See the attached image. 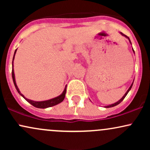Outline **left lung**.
I'll return each instance as SVG.
<instances>
[{"instance_id":"obj_1","label":"left lung","mask_w":150,"mask_h":150,"mask_svg":"<svg viewBox=\"0 0 150 150\" xmlns=\"http://www.w3.org/2000/svg\"><path fill=\"white\" fill-rule=\"evenodd\" d=\"M120 34H122V35H123V36H125V37H126V38H128V39H129V41H130V39H129V37H127V36H126V35H125V34H123V33H122V32H120ZM130 44H131V42H130ZM133 51H134V50H133ZM134 53H135V52H134ZM132 84H133V83H132V85H131V86H130V87H129V89H128V91H127V92H126V93H125V94H124V96H123V97H122V98H121V99H120L119 101H117V102H116V103H114V104H111V105H109V106H106V108H110V107H113V106H116V105L119 104H120V102H121V101H123V99H124V98H125V97H126V95H127V94H128V92H129V91H130V89H131V88H132Z\"/></svg>"}]
</instances>
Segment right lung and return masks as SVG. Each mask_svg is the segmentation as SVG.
Masks as SVG:
<instances>
[{
  "instance_id": "add662e5",
  "label": "right lung",
  "mask_w": 150,
  "mask_h": 150,
  "mask_svg": "<svg viewBox=\"0 0 150 150\" xmlns=\"http://www.w3.org/2000/svg\"><path fill=\"white\" fill-rule=\"evenodd\" d=\"M16 51H17V49L15 50V53H16ZM15 54H14V56H13V69H12V77H13V82H14V85H15V88H16L17 91H18V93L20 94V95H22V97L25 98L26 100L28 101V102L30 103V104H32V106H35V107H37V108H48V107H51V106H55V105H56V104H59V103H61V102H62V101H63V99H65V93H66V87H67V86H65L64 91H63V93H62L61 95L58 96V97H57L53 98V99H49V100H47V101H34L30 100V99H27V98H25V97H24V95H22V94H21V92H20V90H19L18 86H17V85H16V82H15L14 70H13V60H14Z\"/></svg>"
}]
</instances>
